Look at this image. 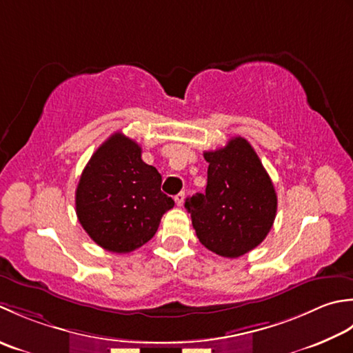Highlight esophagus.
Instances as JSON below:
<instances>
[{"label":"esophagus","mask_w":353,"mask_h":353,"mask_svg":"<svg viewBox=\"0 0 353 353\" xmlns=\"http://www.w3.org/2000/svg\"><path fill=\"white\" fill-rule=\"evenodd\" d=\"M184 192H179L178 193V195L175 196V204L178 205V207H181L183 205V203H184Z\"/></svg>","instance_id":"34e87169"}]
</instances>
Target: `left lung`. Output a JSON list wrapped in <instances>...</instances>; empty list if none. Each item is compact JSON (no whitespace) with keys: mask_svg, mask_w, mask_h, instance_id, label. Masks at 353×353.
<instances>
[{"mask_svg":"<svg viewBox=\"0 0 353 353\" xmlns=\"http://www.w3.org/2000/svg\"><path fill=\"white\" fill-rule=\"evenodd\" d=\"M205 193L185 199L199 242L222 257L256 248L274 224L277 195L256 150L242 137L204 152Z\"/></svg>","mask_w":353,"mask_h":353,"instance_id":"8db88e82","label":"left lung"}]
</instances>
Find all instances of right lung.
<instances>
[{
    "label": "right lung",
    "instance_id": "add662e5",
    "mask_svg": "<svg viewBox=\"0 0 353 353\" xmlns=\"http://www.w3.org/2000/svg\"><path fill=\"white\" fill-rule=\"evenodd\" d=\"M174 205L161 192V175L141 160L139 143L121 132L92 154L76 189L79 222L111 253H131L145 245Z\"/></svg>",
    "mask_w": 353,
    "mask_h": 353
}]
</instances>
